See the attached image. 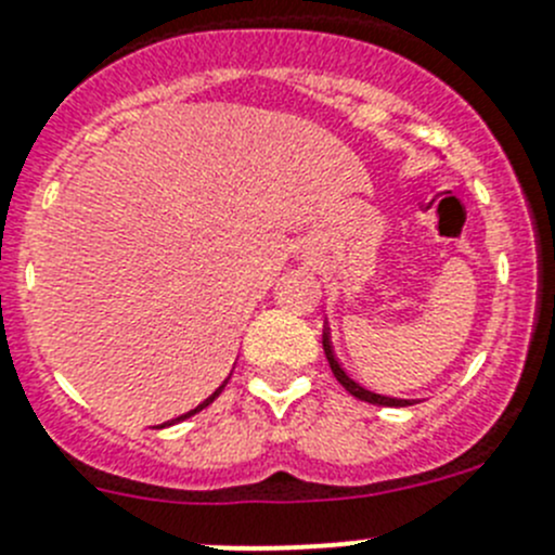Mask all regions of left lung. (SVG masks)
<instances>
[{
  "instance_id": "8db88e82",
  "label": "left lung",
  "mask_w": 555,
  "mask_h": 555,
  "mask_svg": "<svg viewBox=\"0 0 555 555\" xmlns=\"http://www.w3.org/2000/svg\"><path fill=\"white\" fill-rule=\"evenodd\" d=\"M321 343H324V353H326V362H330L332 373H335L337 382L343 384V389H346V392H351L353 398H360V400H365V403H376V405H411V400H400V398H387V395H376V392H371V389L360 387V384L353 382V378L348 376V373L340 367V362H337L335 351H332L330 330H324V340H321Z\"/></svg>"
}]
</instances>
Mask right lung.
Wrapping results in <instances>:
<instances>
[{"instance_id": "right-lung-1", "label": "right lung", "mask_w": 555, "mask_h": 555, "mask_svg": "<svg viewBox=\"0 0 555 555\" xmlns=\"http://www.w3.org/2000/svg\"><path fill=\"white\" fill-rule=\"evenodd\" d=\"M225 384H229V382H223V387H225ZM223 387H220V389H215V392H212V395H209V398H207V400H204V403H198V405H195V409H190V411H188V414L177 416V420H188V416H193V414H198V411H202V409H207V405H209V403H212V400H215V398H218V395H220V392H223ZM177 420H171V422H177Z\"/></svg>"}]
</instances>
